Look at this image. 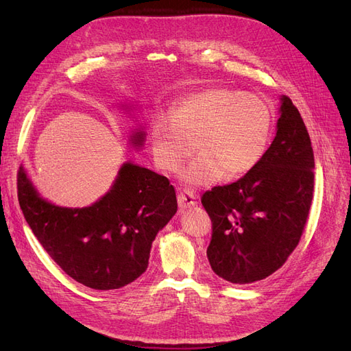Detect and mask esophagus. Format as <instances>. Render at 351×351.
<instances>
[{
    "instance_id": "34e87169",
    "label": "esophagus",
    "mask_w": 351,
    "mask_h": 351,
    "mask_svg": "<svg viewBox=\"0 0 351 351\" xmlns=\"http://www.w3.org/2000/svg\"><path fill=\"white\" fill-rule=\"evenodd\" d=\"M177 202H178V206L180 209H186V208H190L195 205L196 202V195L193 193V190H189V189H184L182 190L177 195Z\"/></svg>"
}]
</instances>
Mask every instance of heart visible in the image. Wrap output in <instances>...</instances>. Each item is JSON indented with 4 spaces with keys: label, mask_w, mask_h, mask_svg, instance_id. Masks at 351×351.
Here are the masks:
<instances>
[{
    "label": "heart",
    "mask_w": 351,
    "mask_h": 351,
    "mask_svg": "<svg viewBox=\"0 0 351 351\" xmlns=\"http://www.w3.org/2000/svg\"><path fill=\"white\" fill-rule=\"evenodd\" d=\"M272 117L265 99L254 93L209 88L189 95L159 119L151 133L155 164L174 173L192 155L184 169L187 184L209 186L226 176L241 177L256 168L267 154Z\"/></svg>",
    "instance_id": "heart-1"
}]
</instances>
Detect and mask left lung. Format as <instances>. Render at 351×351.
I'll return each mask as SVG.
<instances>
[{"instance_id":"8db88e82","label":"left lung","mask_w":351,"mask_h":351,"mask_svg":"<svg viewBox=\"0 0 351 351\" xmlns=\"http://www.w3.org/2000/svg\"><path fill=\"white\" fill-rule=\"evenodd\" d=\"M309 133L289 97L281 98L277 136L256 168L202 195L212 222L210 268L234 284L269 277L299 244L313 199Z\"/></svg>"}]
</instances>
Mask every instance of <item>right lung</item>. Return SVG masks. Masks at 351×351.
I'll return each instance as SVG.
<instances>
[{
  "mask_svg": "<svg viewBox=\"0 0 351 351\" xmlns=\"http://www.w3.org/2000/svg\"><path fill=\"white\" fill-rule=\"evenodd\" d=\"M142 145L143 133L133 136ZM20 208L42 247L69 277L95 290H114L146 271L156 232L177 212L168 178L127 162L110 192L82 209L40 199L22 168L17 174Z\"/></svg>",
  "mask_w": 351,
  "mask_h": 351,
  "instance_id": "add662e5",
  "label": "right lung"
}]
</instances>
